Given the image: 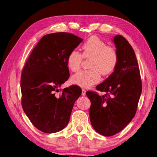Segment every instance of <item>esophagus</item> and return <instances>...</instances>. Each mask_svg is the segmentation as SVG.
<instances>
[{
	"instance_id": "obj_1",
	"label": "esophagus",
	"mask_w": 157,
	"mask_h": 157,
	"mask_svg": "<svg viewBox=\"0 0 157 157\" xmlns=\"http://www.w3.org/2000/svg\"><path fill=\"white\" fill-rule=\"evenodd\" d=\"M86 91L84 89L82 90V96H85V95H86Z\"/></svg>"
}]
</instances>
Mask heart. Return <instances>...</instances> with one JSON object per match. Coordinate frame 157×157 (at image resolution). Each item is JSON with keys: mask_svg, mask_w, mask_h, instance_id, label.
Segmentation results:
<instances>
[{"mask_svg": "<svg viewBox=\"0 0 157 157\" xmlns=\"http://www.w3.org/2000/svg\"><path fill=\"white\" fill-rule=\"evenodd\" d=\"M82 54L73 50L67 59L68 69L77 72L80 69L83 58L90 59L88 71H82L71 77V82L82 88H89L98 84L101 74L107 76L115 70L118 63L117 50L96 36H92L82 46Z\"/></svg>", "mask_w": 157, "mask_h": 157, "instance_id": "heart-1", "label": "heart"}]
</instances>
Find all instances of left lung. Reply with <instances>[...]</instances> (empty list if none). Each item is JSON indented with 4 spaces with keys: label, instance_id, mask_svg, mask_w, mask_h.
<instances>
[{
    "label": "left lung",
    "instance_id": "obj_1",
    "mask_svg": "<svg viewBox=\"0 0 157 157\" xmlns=\"http://www.w3.org/2000/svg\"><path fill=\"white\" fill-rule=\"evenodd\" d=\"M113 41L118 55L115 70L96 89L105 94L88 91L91 102L90 122L99 134L112 136L122 130L134 117L142 91L135 52L125 38L118 35Z\"/></svg>",
    "mask_w": 157,
    "mask_h": 157
}]
</instances>
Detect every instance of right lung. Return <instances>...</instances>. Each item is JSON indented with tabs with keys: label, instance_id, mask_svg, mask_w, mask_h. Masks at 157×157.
<instances>
[{
	"label": "right lung",
	"instance_id": "obj_1",
	"mask_svg": "<svg viewBox=\"0 0 157 157\" xmlns=\"http://www.w3.org/2000/svg\"><path fill=\"white\" fill-rule=\"evenodd\" d=\"M83 39L68 33L46 35L38 42L23 69L21 105L32 124L44 133L58 132L67 125L82 90L77 85L58 88L69 78L67 56Z\"/></svg>",
	"mask_w": 157,
	"mask_h": 157
}]
</instances>
